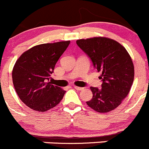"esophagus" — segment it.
<instances>
[{
	"instance_id": "34e87169",
	"label": "esophagus",
	"mask_w": 149,
	"mask_h": 149,
	"mask_svg": "<svg viewBox=\"0 0 149 149\" xmlns=\"http://www.w3.org/2000/svg\"><path fill=\"white\" fill-rule=\"evenodd\" d=\"M74 87V88L76 89V90H82L83 89H84V88H83V87H77V86H74V87Z\"/></svg>"
}]
</instances>
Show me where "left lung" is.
I'll return each mask as SVG.
<instances>
[{
  "label": "left lung",
  "instance_id": "1",
  "mask_svg": "<svg viewBox=\"0 0 149 149\" xmlns=\"http://www.w3.org/2000/svg\"><path fill=\"white\" fill-rule=\"evenodd\" d=\"M76 44L101 73V88L90 87L93 98L86 103L98 112L113 110L127 96L133 84L134 70L131 56L123 45L107 37L81 39Z\"/></svg>",
  "mask_w": 149,
  "mask_h": 149
}]
</instances>
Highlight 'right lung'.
Here are the masks:
<instances>
[{
	"label": "right lung",
	"mask_w": 149,
	"mask_h": 149,
	"mask_svg": "<svg viewBox=\"0 0 149 149\" xmlns=\"http://www.w3.org/2000/svg\"><path fill=\"white\" fill-rule=\"evenodd\" d=\"M70 41L45 43L32 47L18 58L12 70L15 91L31 109L45 112L56 107L65 91L50 81L55 65Z\"/></svg>",
	"instance_id": "1"
}]
</instances>
